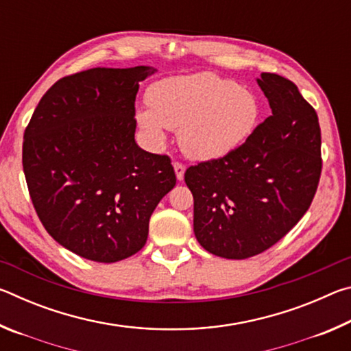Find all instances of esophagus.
<instances>
[{
	"instance_id": "1",
	"label": "esophagus",
	"mask_w": 351,
	"mask_h": 351,
	"mask_svg": "<svg viewBox=\"0 0 351 351\" xmlns=\"http://www.w3.org/2000/svg\"><path fill=\"white\" fill-rule=\"evenodd\" d=\"M173 169H175V173H176V178L180 181L184 180V171H186V165L181 164V162H173Z\"/></svg>"
}]
</instances>
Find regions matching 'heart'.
Instances as JSON below:
<instances>
[{
	"label": "heart",
	"mask_w": 351,
	"mask_h": 351,
	"mask_svg": "<svg viewBox=\"0 0 351 351\" xmlns=\"http://www.w3.org/2000/svg\"><path fill=\"white\" fill-rule=\"evenodd\" d=\"M147 104L150 110L136 114L139 127L158 144L165 141V128L181 130L184 153L199 161L235 152L254 133L260 117L252 91L210 73L153 83Z\"/></svg>",
	"instance_id": "obj_1"
}]
</instances>
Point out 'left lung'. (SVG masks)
Listing matches in <instances>:
<instances>
[{"mask_svg": "<svg viewBox=\"0 0 351 351\" xmlns=\"http://www.w3.org/2000/svg\"><path fill=\"white\" fill-rule=\"evenodd\" d=\"M272 110L228 156L190 165L193 230L206 251L243 260L282 240L310 209L322 171L316 110L293 82L257 79Z\"/></svg>", "mask_w": 351, "mask_h": 351, "instance_id": "1", "label": "left lung"}]
</instances>
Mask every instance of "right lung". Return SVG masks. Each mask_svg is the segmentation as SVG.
Masks as SVG:
<instances>
[{
	"instance_id": "1",
	"label": "right lung",
	"mask_w": 351,
	"mask_h": 351,
	"mask_svg": "<svg viewBox=\"0 0 351 351\" xmlns=\"http://www.w3.org/2000/svg\"><path fill=\"white\" fill-rule=\"evenodd\" d=\"M152 66L93 68L56 82L25 130L23 170L35 212L71 252L114 263L144 247L176 184L165 154L136 144V94Z\"/></svg>"
}]
</instances>
